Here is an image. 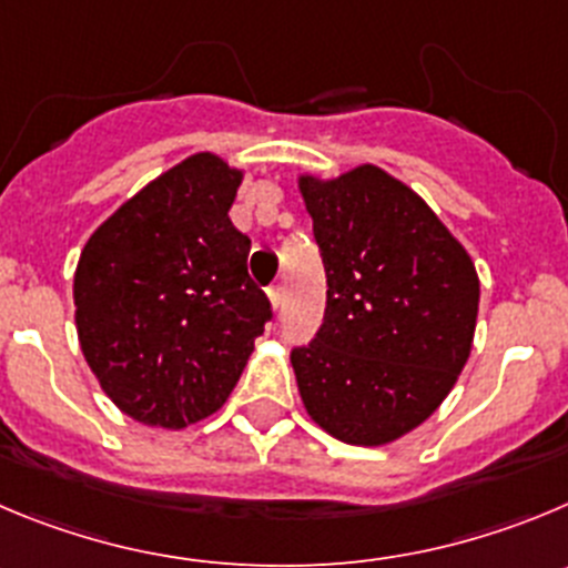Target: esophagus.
<instances>
[{
    "mask_svg": "<svg viewBox=\"0 0 568 568\" xmlns=\"http://www.w3.org/2000/svg\"><path fill=\"white\" fill-rule=\"evenodd\" d=\"M268 302H272L274 311H280V305H283V288H280V285H272V288H268Z\"/></svg>",
    "mask_w": 568,
    "mask_h": 568,
    "instance_id": "esophagus-1",
    "label": "esophagus"
}]
</instances>
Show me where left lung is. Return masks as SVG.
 <instances>
[{
  "label": "left lung",
  "instance_id": "obj_1",
  "mask_svg": "<svg viewBox=\"0 0 568 568\" xmlns=\"http://www.w3.org/2000/svg\"><path fill=\"white\" fill-rule=\"evenodd\" d=\"M327 274V308L291 367L311 420L349 445H386L437 412L474 344L470 254L400 179L358 164L300 176Z\"/></svg>",
  "mask_w": 568,
  "mask_h": 568
}]
</instances>
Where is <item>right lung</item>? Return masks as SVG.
<instances>
[{"mask_svg": "<svg viewBox=\"0 0 568 568\" xmlns=\"http://www.w3.org/2000/svg\"><path fill=\"white\" fill-rule=\"evenodd\" d=\"M243 171L201 151L173 164L83 246L75 325L111 404L136 423L184 428L224 406L272 320L230 221Z\"/></svg>", "mask_w": 568, "mask_h": 568, "instance_id": "obj_1", "label": "right lung"}]
</instances>
